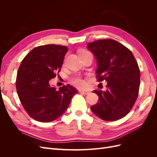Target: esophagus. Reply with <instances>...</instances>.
Masks as SVG:
<instances>
[{
	"label": "esophagus",
	"mask_w": 157,
	"mask_h": 157,
	"mask_svg": "<svg viewBox=\"0 0 157 157\" xmlns=\"http://www.w3.org/2000/svg\"><path fill=\"white\" fill-rule=\"evenodd\" d=\"M79 92H82V93L86 94V95H87V94H88L90 93V91H88V90H80Z\"/></svg>",
	"instance_id": "1"
}]
</instances>
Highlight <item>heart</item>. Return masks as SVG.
Returning <instances> with one entry per match:
<instances>
[{"label": "heart", "instance_id": "heart-1", "mask_svg": "<svg viewBox=\"0 0 157 157\" xmlns=\"http://www.w3.org/2000/svg\"><path fill=\"white\" fill-rule=\"evenodd\" d=\"M87 52H88L86 51V50H82L81 52H80V54L87 53ZM73 83L75 85V86H77L80 87V88L84 87V86H85V85H86V83H85L84 80L82 78H80L79 77L75 78L73 80Z\"/></svg>", "mask_w": 157, "mask_h": 157}]
</instances>
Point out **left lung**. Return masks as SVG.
Segmentation results:
<instances>
[{
	"label": "left lung",
	"instance_id": "8db88e82",
	"mask_svg": "<svg viewBox=\"0 0 157 157\" xmlns=\"http://www.w3.org/2000/svg\"><path fill=\"white\" fill-rule=\"evenodd\" d=\"M87 48L96 59L98 80L107 83L105 91H93L99 100L90 107L91 110L102 120H119L130 112L138 96V65L132 52L116 40L88 42Z\"/></svg>",
	"mask_w": 157,
	"mask_h": 157
}]
</instances>
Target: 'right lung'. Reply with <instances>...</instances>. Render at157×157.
<instances>
[{"instance_id": "1", "label": "right lung", "mask_w": 157, "mask_h": 157, "mask_svg": "<svg viewBox=\"0 0 157 157\" xmlns=\"http://www.w3.org/2000/svg\"><path fill=\"white\" fill-rule=\"evenodd\" d=\"M68 51L65 46L48 44L33 49L21 61L16 90L23 108L33 119L48 122L67 110L78 90L69 84L56 90L50 80L59 73Z\"/></svg>"}]
</instances>
